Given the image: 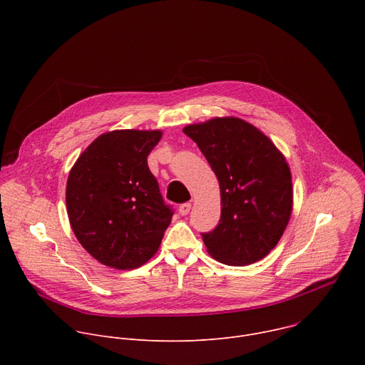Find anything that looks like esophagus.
I'll return each mask as SVG.
<instances>
[{
  "label": "esophagus",
  "mask_w": 365,
  "mask_h": 365,
  "mask_svg": "<svg viewBox=\"0 0 365 365\" xmlns=\"http://www.w3.org/2000/svg\"><path fill=\"white\" fill-rule=\"evenodd\" d=\"M190 207H192V203H189V202H186V203H182L180 206H179V214L180 215H187L189 214V211H190Z\"/></svg>",
  "instance_id": "esophagus-1"
}]
</instances>
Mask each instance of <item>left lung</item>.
Masks as SVG:
<instances>
[{
    "mask_svg": "<svg viewBox=\"0 0 365 365\" xmlns=\"http://www.w3.org/2000/svg\"><path fill=\"white\" fill-rule=\"evenodd\" d=\"M211 165L221 189V220L203 242L218 262L247 266L264 258L282 238L293 206L284 155L254 125L235 117L183 128Z\"/></svg>",
    "mask_w": 365,
    "mask_h": 365,
    "instance_id": "8db88e82",
    "label": "left lung"
}]
</instances>
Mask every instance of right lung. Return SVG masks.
Listing matches in <instances>:
<instances>
[{
    "label": "right lung",
    "mask_w": 365,
    "mask_h": 365,
    "mask_svg": "<svg viewBox=\"0 0 365 365\" xmlns=\"http://www.w3.org/2000/svg\"><path fill=\"white\" fill-rule=\"evenodd\" d=\"M160 138L159 130L106 133L69 173L66 206L73 234L108 267L131 270L147 263L172 221L173 210L147 165Z\"/></svg>",
    "instance_id": "1"
}]
</instances>
